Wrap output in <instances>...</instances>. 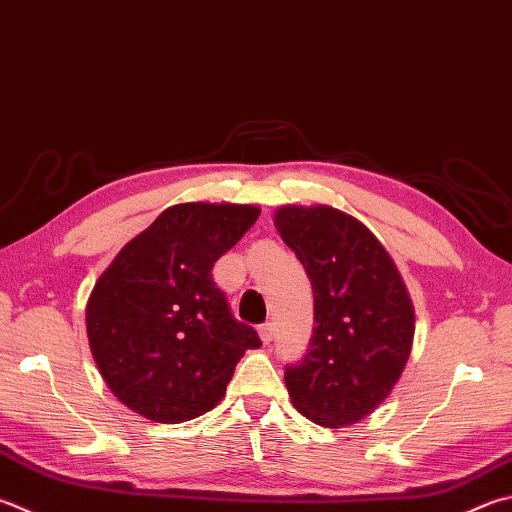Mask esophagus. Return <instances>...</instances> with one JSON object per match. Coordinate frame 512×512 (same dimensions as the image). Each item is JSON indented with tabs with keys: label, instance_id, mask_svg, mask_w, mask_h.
I'll use <instances>...</instances> for the list:
<instances>
[{
	"label": "esophagus",
	"instance_id": "34e87169",
	"mask_svg": "<svg viewBox=\"0 0 512 512\" xmlns=\"http://www.w3.org/2000/svg\"><path fill=\"white\" fill-rule=\"evenodd\" d=\"M259 338H262V342L264 345H268V342L273 340V324L271 322H264V324H259Z\"/></svg>",
	"mask_w": 512,
	"mask_h": 512
}]
</instances>
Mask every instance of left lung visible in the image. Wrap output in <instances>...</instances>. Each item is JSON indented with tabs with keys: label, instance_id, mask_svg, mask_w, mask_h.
I'll return each instance as SVG.
<instances>
[{
	"label": "left lung",
	"instance_id": "obj_1",
	"mask_svg": "<svg viewBox=\"0 0 512 512\" xmlns=\"http://www.w3.org/2000/svg\"><path fill=\"white\" fill-rule=\"evenodd\" d=\"M275 226L313 286V336L286 365L295 410L322 427L371 414L401 378L414 306L394 259L365 224L331 206H282Z\"/></svg>",
	"mask_w": 512,
	"mask_h": 512
}]
</instances>
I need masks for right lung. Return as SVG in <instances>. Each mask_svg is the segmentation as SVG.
Returning a JSON list of instances; mask_svg holds the SVG:
<instances>
[{
    "label": "right lung",
    "instance_id": "obj_1",
    "mask_svg": "<svg viewBox=\"0 0 512 512\" xmlns=\"http://www.w3.org/2000/svg\"><path fill=\"white\" fill-rule=\"evenodd\" d=\"M259 208L179 203L116 255L87 302V336L107 387L156 423L210 412L239 358L262 347L230 313L212 266L255 224Z\"/></svg>",
    "mask_w": 512,
    "mask_h": 512
}]
</instances>
